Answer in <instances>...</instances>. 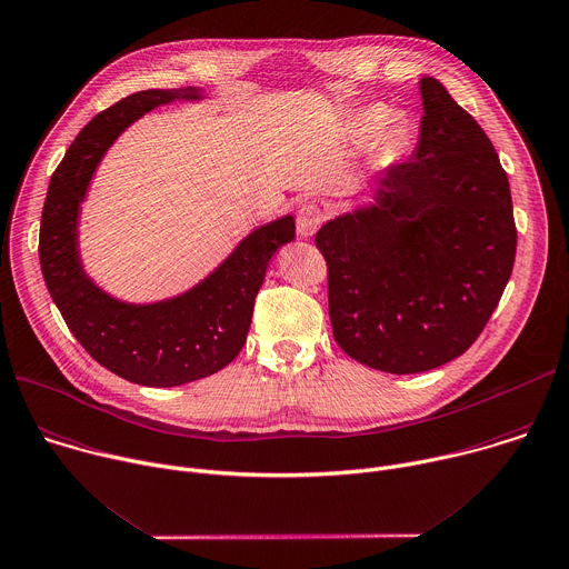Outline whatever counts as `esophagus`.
<instances>
[{
	"label": "esophagus",
	"mask_w": 569,
	"mask_h": 569,
	"mask_svg": "<svg viewBox=\"0 0 569 569\" xmlns=\"http://www.w3.org/2000/svg\"><path fill=\"white\" fill-rule=\"evenodd\" d=\"M323 223V212L317 206H303L297 212V232L301 239H310Z\"/></svg>",
	"instance_id": "1"
}]
</instances>
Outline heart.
Segmentation results:
<instances>
[{
	"instance_id": "obj_1",
	"label": "heart",
	"mask_w": 569,
	"mask_h": 569,
	"mask_svg": "<svg viewBox=\"0 0 569 569\" xmlns=\"http://www.w3.org/2000/svg\"><path fill=\"white\" fill-rule=\"evenodd\" d=\"M389 122H391V111L389 109H385L380 104H368V107H359V109L350 111V116L346 120V131L352 140L363 142V140L375 138ZM396 138H398V133L393 129L385 131V138H382L385 149H391Z\"/></svg>"
}]
</instances>
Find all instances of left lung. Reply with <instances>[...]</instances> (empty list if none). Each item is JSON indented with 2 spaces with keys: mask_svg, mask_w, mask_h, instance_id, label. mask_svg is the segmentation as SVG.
I'll return each mask as SVG.
<instances>
[{
  "mask_svg": "<svg viewBox=\"0 0 569 569\" xmlns=\"http://www.w3.org/2000/svg\"><path fill=\"white\" fill-rule=\"evenodd\" d=\"M420 93L411 160L380 176L372 203L315 237L335 341L396 375L460 357L496 310L516 257L509 180L491 140L440 80L425 76Z\"/></svg>",
  "mask_w": 569,
  "mask_h": 569,
  "instance_id": "obj_1",
  "label": "left lung"
}]
</instances>
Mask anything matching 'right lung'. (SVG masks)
<instances>
[{"instance_id":"right-lung-1","label":"right lung","mask_w":569,"mask_h":569,"mask_svg":"<svg viewBox=\"0 0 569 569\" xmlns=\"http://www.w3.org/2000/svg\"><path fill=\"white\" fill-rule=\"evenodd\" d=\"M199 100V87L149 89L98 113L51 176L42 210L40 266L69 330L98 363L142 387H180L226 368L246 343L270 259L295 239L290 214L259 226L197 286L151 303L122 301L87 274L78 221L102 156L156 107Z\"/></svg>"}]
</instances>
